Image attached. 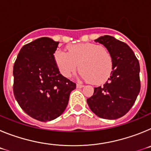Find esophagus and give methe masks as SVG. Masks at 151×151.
Listing matches in <instances>:
<instances>
[{
  "label": "esophagus",
  "mask_w": 151,
  "mask_h": 151,
  "mask_svg": "<svg viewBox=\"0 0 151 151\" xmlns=\"http://www.w3.org/2000/svg\"><path fill=\"white\" fill-rule=\"evenodd\" d=\"M83 87H84V85H82V84H78V83L76 84L77 88H83Z\"/></svg>",
  "instance_id": "1"
}]
</instances>
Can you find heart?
Masks as SVG:
<instances>
[{"mask_svg":"<svg viewBox=\"0 0 151 151\" xmlns=\"http://www.w3.org/2000/svg\"><path fill=\"white\" fill-rule=\"evenodd\" d=\"M54 60L60 73L70 78L79 66L81 77L96 85L104 83L113 70V59L107 49L93 43L69 45L68 52L57 50Z\"/></svg>","mask_w":151,"mask_h":151,"instance_id":"obj_1","label":"heart"}]
</instances>
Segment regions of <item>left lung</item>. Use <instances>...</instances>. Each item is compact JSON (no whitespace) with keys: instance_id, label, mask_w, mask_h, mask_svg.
<instances>
[{"instance_id":"1","label":"left lung","mask_w":151,"mask_h":151,"mask_svg":"<svg viewBox=\"0 0 151 151\" xmlns=\"http://www.w3.org/2000/svg\"><path fill=\"white\" fill-rule=\"evenodd\" d=\"M94 41L110 52L113 66L107 82L94 88V94L88 98L87 103L97 116L116 119L129 111L139 94V62L129 45L113 36H101Z\"/></svg>"}]
</instances>
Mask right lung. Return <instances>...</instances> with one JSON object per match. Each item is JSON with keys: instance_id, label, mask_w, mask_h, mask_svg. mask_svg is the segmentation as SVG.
I'll return each instance as SVG.
<instances>
[{"instance_id": "1", "label": "right lung", "mask_w": 151, "mask_h": 151, "mask_svg": "<svg viewBox=\"0 0 151 151\" xmlns=\"http://www.w3.org/2000/svg\"><path fill=\"white\" fill-rule=\"evenodd\" d=\"M58 45L47 37L35 40L21 48L13 66L14 97L25 113L41 122L60 116L76 88L56 64Z\"/></svg>"}]
</instances>
